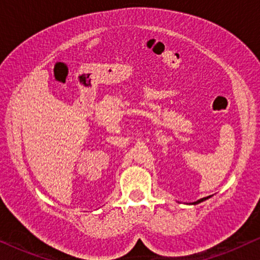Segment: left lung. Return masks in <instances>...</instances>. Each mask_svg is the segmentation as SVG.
<instances>
[{"label":"left lung","instance_id":"1","mask_svg":"<svg viewBox=\"0 0 260 260\" xmlns=\"http://www.w3.org/2000/svg\"><path fill=\"white\" fill-rule=\"evenodd\" d=\"M209 198H211V195H209V197H207V198H202V199H200V200H198V201H194V202H191V205H198V204H200V202H202V201L207 200V199H209Z\"/></svg>","mask_w":260,"mask_h":260}]
</instances>
